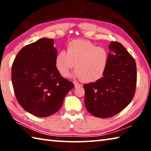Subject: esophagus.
Returning <instances> with one entry per match:
<instances>
[{"mask_svg": "<svg viewBox=\"0 0 151 151\" xmlns=\"http://www.w3.org/2000/svg\"><path fill=\"white\" fill-rule=\"evenodd\" d=\"M74 84H75V87H79V86H82L81 84H79L78 83H76V82H75V83H74Z\"/></svg>", "mask_w": 151, "mask_h": 151, "instance_id": "esophagus-1", "label": "esophagus"}]
</instances>
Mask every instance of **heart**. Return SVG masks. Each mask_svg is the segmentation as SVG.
Instances as JSON below:
<instances>
[{"label":"heart","mask_w":151,"mask_h":151,"mask_svg":"<svg viewBox=\"0 0 151 151\" xmlns=\"http://www.w3.org/2000/svg\"><path fill=\"white\" fill-rule=\"evenodd\" d=\"M107 61L108 52L105 48L96 47L88 40L76 39L68 43L66 52L62 50L58 53L55 63L63 76H67L75 65L74 75L91 83L102 77Z\"/></svg>","instance_id":"b5f03b06"}]
</instances>
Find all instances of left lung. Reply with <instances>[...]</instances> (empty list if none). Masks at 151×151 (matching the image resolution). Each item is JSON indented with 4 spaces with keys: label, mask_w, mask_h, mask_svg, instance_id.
Segmentation results:
<instances>
[{
    "label": "left lung",
    "mask_w": 151,
    "mask_h": 151,
    "mask_svg": "<svg viewBox=\"0 0 151 151\" xmlns=\"http://www.w3.org/2000/svg\"><path fill=\"white\" fill-rule=\"evenodd\" d=\"M111 53L103 77L84 85L86 109L93 116L109 118L129 105L137 85V66L134 58L122 44L112 41Z\"/></svg>",
    "instance_id": "obj_1"
}]
</instances>
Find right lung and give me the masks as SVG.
Returning <instances> with one entry per match:
<instances>
[{
    "instance_id": "add662e5",
    "label": "right lung",
    "mask_w": 151,
    "mask_h": 151,
    "mask_svg": "<svg viewBox=\"0 0 151 151\" xmlns=\"http://www.w3.org/2000/svg\"><path fill=\"white\" fill-rule=\"evenodd\" d=\"M51 39L25 46L12 65V83L20 105L33 115L46 117L57 112L75 85L56 66L57 50Z\"/></svg>"
}]
</instances>
